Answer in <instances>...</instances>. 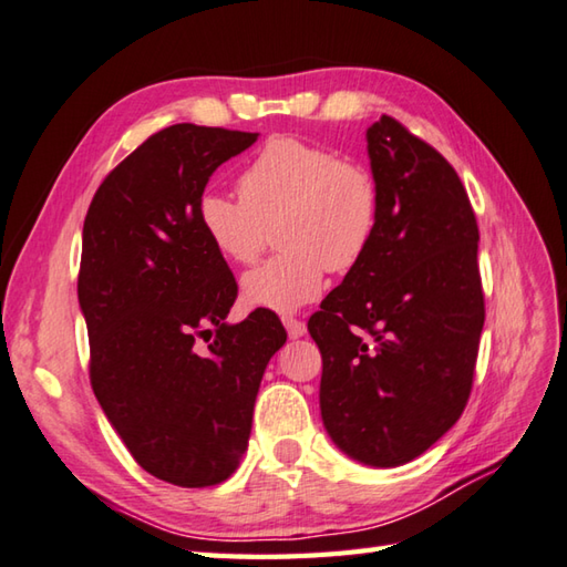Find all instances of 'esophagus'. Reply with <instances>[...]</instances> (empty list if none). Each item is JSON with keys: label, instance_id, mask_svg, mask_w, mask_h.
Here are the masks:
<instances>
[{"label": "esophagus", "instance_id": "34e87169", "mask_svg": "<svg viewBox=\"0 0 567 567\" xmlns=\"http://www.w3.org/2000/svg\"><path fill=\"white\" fill-rule=\"evenodd\" d=\"M282 322H285V327H287V334H290L292 339L302 337V334L307 332V324L302 322V319H297V317H285Z\"/></svg>", "mask_w": 567, "mask_h": 567}]
</instances>
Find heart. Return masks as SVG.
Masks as SVG:
<instances>
[{"label":"heart","mask_w":567,"mask_h":567,"mask_svg":"<svg viewBox=\"0 0 567 567\" xmlns=\"http://www.w3.org/2000/svg\"><path fill=\"white\" fill-rule=\"evenodd\" d=\"M240 198L205 190L195 218L220 257L252 262L277 223V252L243 277L257 310L295 312L322 292L327 270L344 275L364 260L382 223V190L364 163L300 136L262 143L238 178Z\"/></svg>","instance_id":"obj_1"}]
</instances>
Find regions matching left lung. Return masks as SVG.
Listing matches in <instances>:
<instances>
[{
	"mask_svg": "<svg viewBox=\"0 0 567 567\" xmlns=\"http://www.w3.org/2000/svg\"><path fill=\"white\" fill-rule=\"evenodd\" d=\"M382 223L367 257L307 329L334 444L369 466L424 454L468 404L486 302L478 223L454 166L382 116L367 131Z\"/></svg>",
	"mask_w": 567,
	"mask_h": 567,
	"instance_id": "8db88e82",
	"label": "left lung"
}]
</instances>
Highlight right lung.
Returning a JSON list of instances; mask_svg holds the SVG:
<instances>
[{
    "label": "right lung",
    "instance_id": "1",
    "mask_svg": "<svg viewBox=\"0 0 567 567\" xmlns=\"http://www.w3.org/2000/svg\"><path fill=\"white\" fill-rule=\"evenodd\" d=\"M255 141L195 123L153 133L99 185L84 220L91 389L138 466L183 488L240 466L265 367L287 339L270 310L225 322L238 282L195 218L213 171Z\"/></svg>",
    "mask_w": 567,
    "mask_h": 567
}]
</instances>
